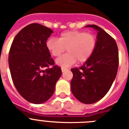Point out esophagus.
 I'll return each mask as SVG.
<instances>
[{
	"label": "esophagus",
	"mask_w": 129,
	"mask_h": 129,
	"mask_svg": "<svg viewBox=\"0 0 129 129\" xmlns=\"http://www.w3.org/2000/svg\"><path fill=\"white\" fill-rule=\"evenodd\" d=\"M68 70V69H67V68H61V71H62V72H64V71H67V70Z\"/></svg>",
	"instance_id": "34e87169"
}]
</instances>
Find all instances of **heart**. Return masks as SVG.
Here are the masks:
<instances>
[{
  "label": "heart",
  "instance_id": "1",
  "mask_svg": "<svg viewBox=\"0 0 129 129\" xmlns=\"http://www.w3.org/2000/svg\"><path fill=\"white\" fill-rule=\"evenodd\" d=\"M46 45L54 57L60 56L66 48L68 53L56 59V63L62 68H68L76 61L83 63L88 60L96 48L97 38L86 31L71 30L61 33L58 39H49Z\"/></svg>",
  "mask_w": 129,
  "mask_h": 129
}]
</instances>
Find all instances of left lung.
Masks as SVG:
<instances>
[{
	"label": "left lung",
	"instance_id": "obj_1",
	"mask_svg": "<svg viewBox=\"0 0 129 129\" xmlns=\"http://www.w3.org/2000/svg\"><path fill=\"white\" fill-rule=\"evenodd\" d=\"M98 31L97 46L92 56L79 68L71 69V89L79 102L94 104L106 94L113 84L119 67V52L115 39L101 27L88 25Z\"/></svg>",
	"mask_w": 129,
	"mask_h": 129
}]
</instances>
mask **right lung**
<instances>
[{"label":"right lung","instance_id":"right-lung-1","mask_svg":"<svg viewBox=\"0 0 129 129\" xmlns=\"http://www.w3.org/2000/svg\"><path fill=\"white\" fill-rule=\"evenodd\" d=\"M52 33L43 25L31 23L16 35L10 49L8 63L14 85L23 98L35 104L52 96L61 75L46 45Z\"/></svg>","mask_w":129,"mask_h":129}]
</instances>
